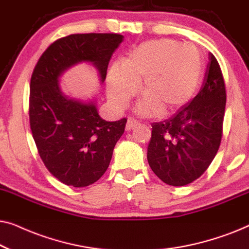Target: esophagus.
Here are the masks:
<instances>
[{"mask_svg":"<svg viewBox=\"0 0 249 249\" xmlns=\"http://www.w3.org/2000/svg\"><path fill=\"white\" fill-rule=\"evenodd\" d=\"M137 125H138L137 121L134 120V119L129 118L128 121H127V125H125V130L130 131V130H132V129H135L136 127H137Z\"/></svg>","mask_w":249,"mask_h":249,"instance_id":"obj_1","label":"esophagus"}]
</instances>
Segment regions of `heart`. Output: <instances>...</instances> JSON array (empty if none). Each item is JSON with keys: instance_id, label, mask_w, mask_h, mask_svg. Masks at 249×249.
I'll use <instances>...</instances> for the list:
<instances>
[{"instance_id": "obj_1", "label": "heart", "mask_w": 249, "mask_h": 249, "mask_svg": "<svg viewBox=\"0 0 249 249\" xmlns=\"http://www.w3.org/2000/svg\"><path fill=\"white\" fill-rule=\"evenodd\" d=\"M203 73V60L195 46L162 38L139 44L115 62L107 72V97L122 108L137 93L142 83L145 98L137 105L142 115L170 114L194 96Z\"/></svg>"}]
</instances>
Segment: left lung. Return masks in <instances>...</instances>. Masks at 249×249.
I'll return each mask as SVG.
<instances>
[{"label": "left lung", "instance_id": "8db88e82", "mask_svg": "<svg viewBox=\"0 0 249 249\" xmlns=\"http://www.w3.org/2000/svg\"><path fill=\"white\" fill-rule=\"evenodd\" d=\"M226 101L222 71L210 53L199 93L173 117L152 124L147 160L163 182L185 186L206 171L221 144Z\"/></svg>", "mask_w": 249, "mask_h": 249}]
</instances>
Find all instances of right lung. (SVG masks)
Returning <instances> with one entry per match:
<instances>
[{"label": "right lung", "mask_w": 249, "mask_h": 249, "mask_svg": "<svg viewBox=\"0 0 249 249\" xmlns=\"http://www.w3.org/2000/svg\"><path fill=\"white\" fill-rule=\"evenodd\" d=\"M124 36L73 34L57 39L39 57L30 79L29 122L46 169L64 185L96 182L110 164L127 119L105 121L94 101L81 102L61 91L59 78L69 68L90 62L107 77V66Z\"/></svg>", "instance_id": "add662e5"}]
</instances>
